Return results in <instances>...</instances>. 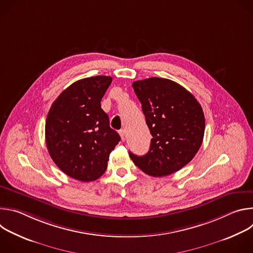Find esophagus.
I'll use <instances>...</instances> for the list:
<instances>
[{"mask_svg":"<svg viewBox=\"0 0 253 253\" xmlns=\"http://www.w3.org/2000/svg\"><path fill=\"white\" fill-rule=\"evenodd\" d=\"M119 134H120V136H121V140L124 141V140H125V131H124V130H120Z\"/></svg>","mask_w":253,"mask_h":253,"instance_id":"34e87169","label":"esophagus"}]
</instances>
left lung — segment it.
I'll list each match as a JSON object with an SVG mask.
<instances>
[{
  "label": "left lung",
  "mask_w": 253,
  "mask_h": 253,
  "mask_svg": "<svg viewBox=\"0 0 253 253\" xmlns=\"http://www.w3.org/2000/svg\"><path fill=\"white\" fill-rule=\"evenodd\" d=\"M132 87L141 102L152 135L147 154L129 153L134 164L154 177L174 173L198 152L204 136L202 107L184 87L165 78L135 81Z\"/></svg>",
  "instance_id": "obj_1"
}]
</instances>
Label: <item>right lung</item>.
<instances>
[{
	"instance_id": "right-lung-1",
	"label": "right lung",
	"mask_w": 253,
	"mask_h": 253,
	"mask_svg": "<svg viewBox=\"0 0 253 253\" xmlns=\"http://www.w3.org/2000/svg\"><path fill=\"white\" fill-rule=\"evenodd\" d=\"M111 82L109 76L76 81L58 96L47 116L45 135L51 158L65 174L83 182L103 175L121 139L101 108Z\"/></svg>"
}]
</instances>
